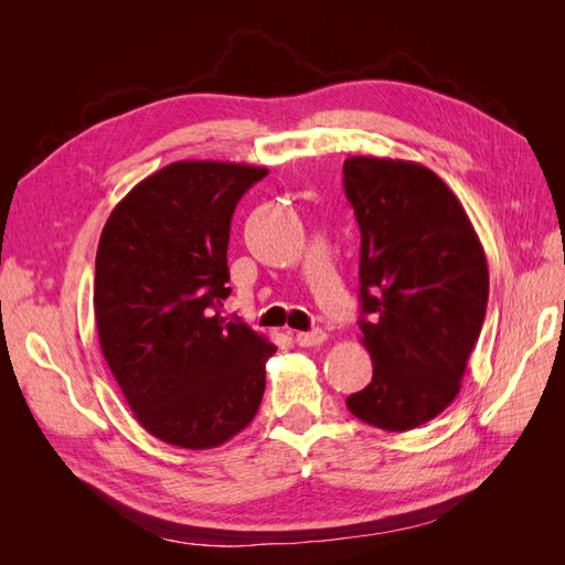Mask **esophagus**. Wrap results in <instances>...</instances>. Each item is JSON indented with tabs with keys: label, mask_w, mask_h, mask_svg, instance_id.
<instances>
[{
	"label": "esophagus",
	"mask_w": 565,
	"mask_h": 565,
	"mask_svg": "<svg viewBox=\"0 0 565 565\" xmlns=\"http://www.w3.org/2000/svg\"><path fill=\"white\" fill-rule=\"evenodd\" d=\"M295 341L299 347H320L324 341V332L322 330H311V332H297Z\"/></svg>",
	"instance_id": "1"
}]
</instances>
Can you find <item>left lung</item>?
<instances>
[{
    "label": "left lung",
    "mask_w": 565,
    "mask_h": 565,
    "mask_svg": "<svg viewBox=\"0 0 565 565\" xmlns=\"http://www.w3.org/2000/svg\"><path fill=\"white\" fill-rule=\"evenodd\" d=\"M344 191L361 228V330L372 382L351 415L409 431L446 409L483 328L488 262L471 221L431 169L353 156Z\"/></svg>",
    "instance_id": "8db88e82"
}]
</instances>
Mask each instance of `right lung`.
Segmentation results:
<instances>
[{
    "mask_svg": "<svg viewBox=\"0 0 565 565\" xmlns=\"http://www.w3.org/2000/svg\"><path fill=\"white\" fill-rule=\"evenodd\" d=\"M264 167L181 160L136 183L100 233L94 313L100 351L134 417L185 450L254 419L276 347L216 306L231 295L235 204Z\"/></svg>",
    "mask_w": 565,
    "mask_h": 565,
    "instance_id": "1",
    "label": "right lung"
}]
</instances>
